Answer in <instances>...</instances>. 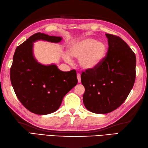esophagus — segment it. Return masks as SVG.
<instances>
[{
  "label": "esophagus",
  "instance_id": "obj_1",
  "mask_svg": "<svg viewBox=\"0 0 148 148\" xmlns=\"http://www.w3.org/2000/svg\"><path fill=\"white\" fill-rule=\"evenodd\" d=\"M77 80H78V83H80L81 81V74H77Z\"/></svg>",
  "mask_w": 148,
  "mask_h": 148
}]
</instances>
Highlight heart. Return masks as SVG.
Wrapping results in <instances>:
<instances>
[{
  "instance_id": "1",
  "label": "heart",
  "mask_w": 148,
  "mask_h": 148,
  "mask_svg": "<svg viewBox=\"0 0 148 148\" xmlns=\"http://www.w3.org/2000/svg\"><path fill=\"white\" fill-rule=\"evenodd\" d=\"M67 53L64 55L65 61L71 62L72 57L78 58L79 67L84 71H90L97 68L104 60L108 53V46L102 40L93 37H86L73 40L69 44Z\"/></svg>"
}]
</instances>
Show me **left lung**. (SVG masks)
I'll return each mask as SVG.
<instances>
[{"mask_svg": "<svg viewBox=\"0 0 148 148\" xmlns=\"http://www.w3.org/2000/svg\"><path fill=\"white\" fill-rule=\"evenodd\" d=\"M108 51L98 67L83 72L81 80L85 88L83 103L96 114H107L119 108L132 89L136 79V57L120 37L106 34Z\"/></svg>", "mask_w": 148, "mask_h": 148, "instance_id": "8db88e82", "label": "left lung"}]
</instances>
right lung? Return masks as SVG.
I'll return each mask as SVG.
<instances>
[{"label": "right lung", "instance_id": "add662e5", "mask_svg": "<svg viewBox=\"0 0 148 148\" xmlns=\"http://www.w3.org/2000/svg\"><path fill=\"white\" fill-rule=\"evenodd\" d=\"M62 37L37 33L15 50L10 71L12 86L25 108L39 115L58 110L63 98L77 83L75 70L64 72L55 64L43 65L34 55V43L44 40L58 43Z\"/></svg>", "mask_w": 148, "mask_h": 148}]
</instances>
